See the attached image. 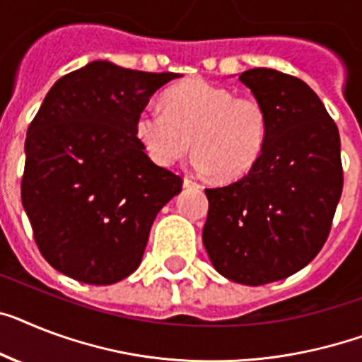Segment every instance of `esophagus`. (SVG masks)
<instances>
[{"label": "esophagus", "mask_w": 362, "mask_h": 362, "mask_svg": "<svg viewBox=\"0 0 362 362\" xmlns=\"http://www.w3.org/2000/svg\"><path fill=\"white\" fill-rule=\"evenodd\" d=\"M183 185H185V187H199V185L196 183V181H194L192 177H185L183 179Z\"/></svg>", "instance_id": "34e87169"}]
</instances>
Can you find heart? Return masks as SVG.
Instances as JSON below:
<instances>
[{"label": "heart", "instance_id": "heart-1", "mask_svg": "<svg viewBox=\"0 0 362 362\" xmlns=\"http://www.w3.org/2000/svg\"><path fill=\"white\" fill-rule=\"evenodd\" d=\"M163 107H146L134 118V139L157 166H174L194 146L198 172L237 181L261 159L270 120L253 95L194 77L170 86Z\"/></svg>", "mask_w": 362, "mask_h": 362}]
</instances>
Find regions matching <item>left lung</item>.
I'll list each match as a JSON object with an SVG mask.
<instances>
[{
    "mask_svg": "<svg viewBox=\"0 0 362 362\" xmlns=\"http://www.w3.org/2000/svg\"><path fill=\"white\" fill-rule=\"evenodd\" d=\"M238 79L267 107L268 140L244 177L205 188L203 246L223 277L259 286L318 255L344 175L337 124L307 83L272 68L242 71Z\"/></svg>",
    "mask_w": 362,
    "mask_h": 362,
    "instance_id": "8db88e82",
    "label": "left lung"
}]
</instances>
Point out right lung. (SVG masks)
<instances>
[{"mask_svg":"<svg viewBox=\"0 0 362 362\" xmlns=\"http://www.w3.org/2000/svg\"><path fill=\"white\" fill-rule=\"evenodd\" d=\"M177 74L94 61L57 81L25 139L22 203L42 257L64 276L112 285L139 268L183 179L134 139V118Z\"/></svg>","mask_w":362,"mask_h":362,"instance_id":"add662e5","label":"right lung"}]
</instances>
